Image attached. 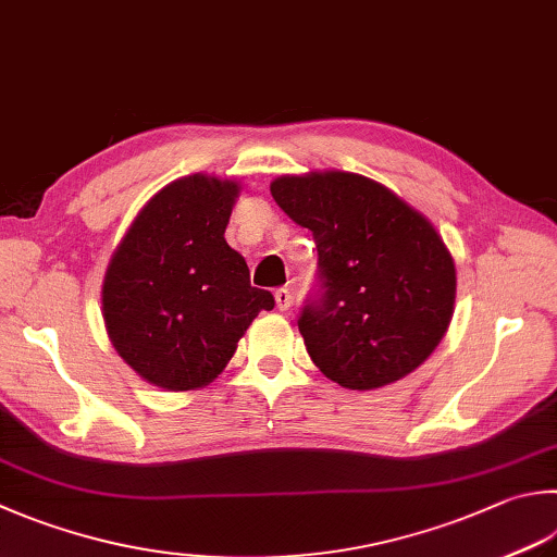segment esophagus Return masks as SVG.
<instances>
[{
	"mask_svg": "<svg viewBox=\"0 0 557 557\" xmlns=\"http://www.w3.org/2000/svg\"><path fill=\"white\" fill-rule=\"evenodd\" d=\"M274 298H276V308H278V310H288V308H290L293 296H290L288 288H278V290L274 293Z\"/></svg>",
	"mask_w": 557,
	"mask_h": 557,
	"instance_id": "obj_1",
	"label": "esophagus"
}]
</instances>
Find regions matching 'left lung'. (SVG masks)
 <instances>
[{"label": "left lung", "instance_id": "obj_1", "mask_svg": "<svg viewBox=\"0 0 557 557\" xmlns=\"http://www.w3.org/2000/svg\"><path fill=\"white\" fill-rule=\"evenodd\" d=\"M271 196L318 247V283L298 314L314 366L351 391H373L424 363L456 300L454 259L434 225L349 172L278 176Z\"/></svg>", "mask_w": 557, "mask_h": 557}]
</instances>
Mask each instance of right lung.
<instances>
[{"label":"right lung","instance_id":"1","mask_svg":"<svg viewBox=\"0 0 557 557\" xmlns=\"http://www.w3.org/2000/svg\"><path fill=\"white\" fill-rule=\"evenodd\" d=\"M239 186L184 176L133 220L103 278L101 302L121 359L166 391L208 385L274 296L249 283L245 257L225 243Z\"/></svg>","mask_w":557,"mask_h":557}]
</instances>
